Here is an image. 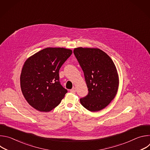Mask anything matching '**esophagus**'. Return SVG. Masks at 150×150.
<instances>
[{
	"mask_svg": "<svg viewBox=\"0 0 150 150\" xmlns=\"http://www.w3.org/2000/svg\"><path fill=\"white\" fill-rule=\"evenodd\" d=\"M70 91L72 92V93H75V92H76V88H75V87H74V88H72L70 90Z\"/></svg>",
	"mask_w": 150,
	"mask_h": 150,
	"instance_id": "34e87169",
	"label": "esophagus"
}]
</instances>
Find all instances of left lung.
<instances>
[{"label":"left lung","instance_id":"1","mask_svg":"<svg viewBox=\"0 0 150 150\" xmlns=\"http://www.w3.org/2000/svg\"><path fill=\"white\" fill-rule=\"evenodd\" d=\"M74 53L83 72L88 94L80 98L81 104L91 112L105 108L115 97L119 76L112 59L97 48L78 47Z\"/></svg>","mask_w":150,"mask_h":150}]
</instances>
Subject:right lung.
Listing matches in <instances>:
<instances>
[{
    "label": "right lung",
    "mask_w": 150,
    "mask_h": 150,
    "mask_svg": "<svg viewBox=\"0 0 150 150\" xmlns=\"http://www.w3.org/2000/svg\"><path fill=\"white\" fill-rule=\"evenodd\" d=\"M65 48L47 47L30 57L20 76L21 88L28 104L40 112H50L68 92L59 81V69L72 54Z\"/></svg>",
    "instance_id": "obj_1"
}]
</instances>
